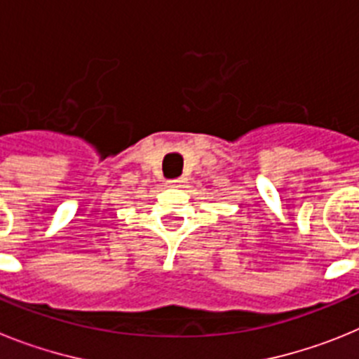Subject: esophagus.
<instances>
[{"instance_id": "obj_1", "label": "esophagus", "mask_w": 359, "mask_h": 359, "mask_svg": "<svg viewBox=\"0 0 359 359\" xmlns=\"http://www.w3.org/2000/svg\"><path fill=\"white\" fill-rule=\"evenodd\" d=\"M182 182H184L182 179H170L166 184H168V186H171V188H179Z\"/></svg>"}]
</instances>
